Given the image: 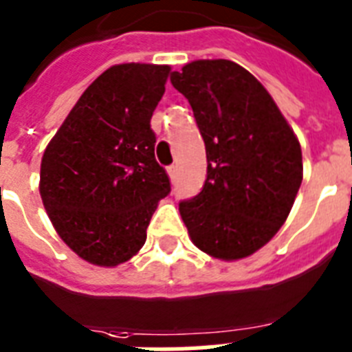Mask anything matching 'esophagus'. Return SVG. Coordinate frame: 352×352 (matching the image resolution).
<instances>
[{
  "instance_id": "1",
  "label": "esophagus",
  "mask_w": 352,
  "mask_h": 352,
  "mask_svg": "<svg viewBox=\"0 0 352 352\" xmlns=\"http://www.w3.org/2000/svg\"><path fill=\"white\" fill-rule=\"evenodd\" d=\"M166 173H168V177H170L171 181H173V179L177 177V166H170V168L166 170Z\"/></svg>"
}]
</instances>
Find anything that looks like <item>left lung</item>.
Returning <instances> with one entry per match:
<instances>
[{"instance_id":"left-lung-1","label":"left lung","mask_w":352,"mask_h":352,"mask_svg":"<svg viewBox=\"0 0 352 352\" xmlns=\"http://www.w3.org/2000/svg\"><path fill=\"white\" fill-rule=\"evenodd\" d=\"M171 84L206 146V182L179 204L199 250L237 261L278 234L303 181L300 140L263 84L230 60H195Z\"/></svg>"}]
</instances>
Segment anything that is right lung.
Listing matches in <instances>:
<instances>
[{
	"instance_id": "1",
	"label": "right lung",
	"mask_w": 352,
	"mask_h": 352,
	"mask_svg": "<svg viewBox=\"0 0 352 352\" xmlns=\"http://www.w3.org/2000/svg\"><path fill=\"white\" fill-rule=\"evenodd\" d=\"M170 71L155 63L106 69L43 151L41 203L63 243L91 265L118 267L137 256L170 193L149 127Z\"/></svg>"
}]
</instances>
